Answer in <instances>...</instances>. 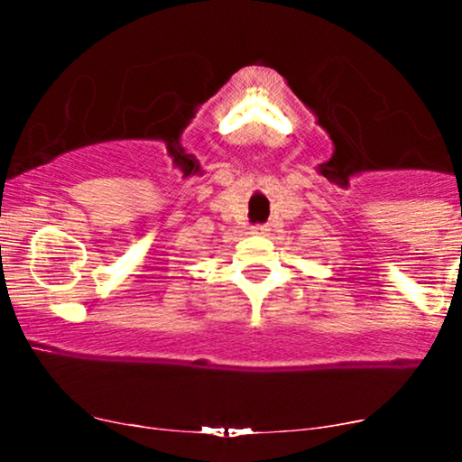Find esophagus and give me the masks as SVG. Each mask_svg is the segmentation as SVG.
Instances as JSON below:
<instances>
[{
    "mask_svg": "<svg viewBox=\"0 0 462 462\" xmlns=\"http://www.w3.org/2000/svg\"><path fill=\"white\" fill-rule=\"evenodd\" d=\"M249 235H252V236H267V227H264V226H254L252 230H249Z\"/></svg>",
    "mask_w": 462,
    "mask_h": 462,
    "instance_id": "esophagus-1",
    "label": "esophagus"
}]
</instances>
